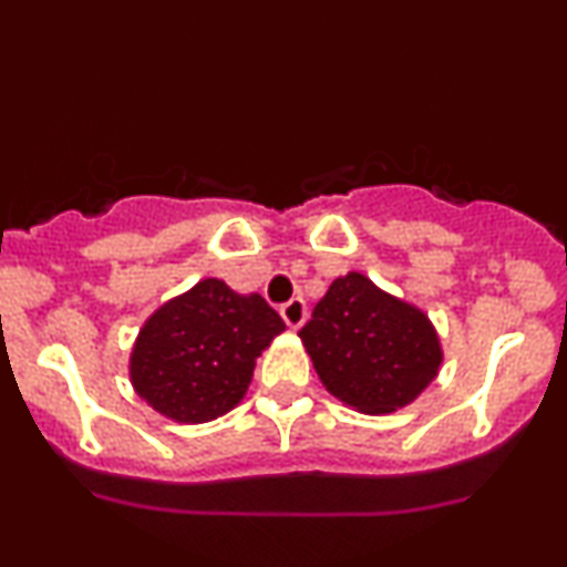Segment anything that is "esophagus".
I'll list each match as a JSON object with an SVG mask.
<instances>
[{"instance_id":"1","label":"esophagus","mask_w":567,"mask_h":567,"mask_svg":"<svg viewBox=\"0 0 567 567\" xmlns=\"http://www.w3.org/2000/svg\"><path fill=\"white\" fill-rule=\"evenodd\" d=\"M279 315H282V320L288 322V328H292V330L301 328L306 320V301L303 298H290L288 303H282Z\"/></svg>"}]
</instances>
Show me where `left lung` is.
<instances>
[{
	"label": "left lung",
	"instance_id": "left-lung-1",
	"mask_svg": "<svg viewBox=\"0 0 567 567\" xmlns=\"http://www.w3.org/2000/svg\"><path fill=\"white\" fill-rule=\"evenodd\" d=\"M298 336L324 389L360 413L410 405L442 362L437 330L424 311L360 271L330 285Z\"/></svg>",
	"mask_w": 567,
	"mask_h": 567
}]
</instances>
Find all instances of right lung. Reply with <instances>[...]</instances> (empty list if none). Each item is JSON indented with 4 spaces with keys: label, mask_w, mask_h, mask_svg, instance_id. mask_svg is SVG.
Here are the masks:
<instances>
[{
    "label": "right lung",
    "mask_w": 567,
    "mask_h": 567,
    "mask_svg": "<svg viewBox=\"0 0 567 567\" xmlns=\"http://www.w3.org/2000/svg\"><path fill=\"white\" fill-rule=\"evenodd\" d=\"M282 330V317L258 292L239 296L220 279H202L143 324L130 381L157 413L205 424L243 400L256 360Z\"/></svg>",
    "instance_id": "obj_1"
}]
</instances>
